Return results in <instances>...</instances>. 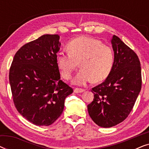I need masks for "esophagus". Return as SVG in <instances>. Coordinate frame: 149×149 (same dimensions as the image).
Returning a JSON list of instances; mask_svg holds the SVG:
<instances>
[{"label": "esophagus", "instance_id": "34e87169", "mask_svg": "<svg viewBox=\"0 0 149 149\" xmlns=\"http://www.w3.org/2000/svg\"><path fill=\"white\" fill-rule=\"evenodd\" d=\"M84 91H85L84 89H81V88H74V93H82Z\"/></svg>", "mask_w": 149, "mask_h": 149}]
</instances>
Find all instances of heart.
<instances>
[{"instance_id": "b5f03b06", "label": "heart", "mask_w": 149, "mask_h": 149, "mask_svg": "<svg viewBox=\"0 0 149 149\" xmlns=\"http://www.w3.org/2000/svg\"><path fill=\"white\" fill-rule=\"evenodd\" d=\"M68 54L58 53L56 64L63 78L68 80L79 66L81 69L73 80L78 85L92 80L101 82L107 78L113 65V51L98 39L79 36L66 45Z\"/></svg>"}]
</instances>
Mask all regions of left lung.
<instances>
[{
    "label": "left lung",
    "instance_id": "obj_1",
    "mask_svg": "<svg viewBox=\"0 0 149 149\" xmlns=\"http://www.w3.org/2000/svg\"><path fill=\"white\" fill-rule=\"evenodd\" d=\"M111 43L114 62L109 76L93 87L92 102L87 105L89 115L98 126L111 127L121 123L133 109L142 87L139 58L118 36Z\"/></svg>",
    "mask_w": 149,
    "mask_h": 149
}]
</instances>
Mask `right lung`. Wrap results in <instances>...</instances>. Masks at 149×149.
Returning a JSON list of instances; mask_svg holds the SVG:
<instances>
[{
    "label": "right lung",
    "mask_w": 149,
    "mask_h": 149,
    "mask_svg": "<svg viewBox=\"0 0 149 149\" xmlns=\"http://www.w3.org/2000/svg\"><path fill=\"white\" fill-rule=\"evenodd\" d=\"M61 43L58 34H44L16 53L9 83L17 111L30 123L48 126L62 115L72 88L60 79L56 64Z\"/></svg>",
    "instance_id": "1"
}]
</instances>
